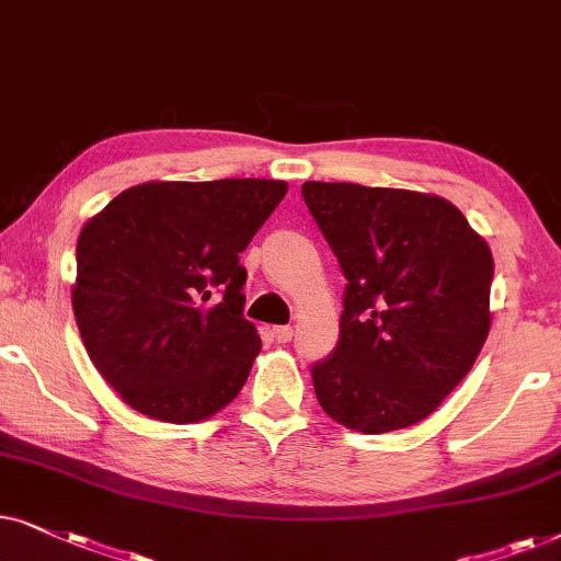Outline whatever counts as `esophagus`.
I'll return each mask as SVG.
<instances>
[{"instance_id": "obj_1", "label": "esophagus", "mask_w": 561, "mask_h": 561, "mask_svg": "<svg viewBox=\"0 0 561 561\" xmlns=\"http://www.w3.org/2000/svg\"><path fill=\"white\" fill-rule=\"evenodd\" d=\"M272 333H274L276 343H289V341H293V335H295V331L289 325H276Z\"/></svg>"}]
</instances>
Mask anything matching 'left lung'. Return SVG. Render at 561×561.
Segmentation results:
<instances>
[{
    "mask_svg": "<svg viewBox=\"0 0 561 561\" xmlns=\"http://www.w3.org/2000/svg\"><path fill=\"white\" fill-rule=\"evenodd\" d=\"M346 274L339 346L312 367L320 408L358 433L421 423L469 375L492 325V251L428 192L305 182Z\"/></svg>",
    "mask_w": 561,
    "mask_h": 561,
    "instance_id": "obj_1",
    "label": "left lung"
}]
</instances>
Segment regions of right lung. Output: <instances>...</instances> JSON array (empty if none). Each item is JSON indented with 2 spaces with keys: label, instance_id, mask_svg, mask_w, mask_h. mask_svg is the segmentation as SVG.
<instances>
[{
  "label": "right lung",
  "instance_id": "1",
  "mask_svg": "<svg viewBox=\"0 0 561 561\" xmlns=\"http://www.w3.org/2000/svg\"><path fill=\"white\" fill-rule=\"evenodd\" d=\"M279 179L144 182L84 222L73 318L96 371L133 410L199 423L236 400L261 351L238 253L287 194ZM220 286L224 300L210 304Z\"/></svg>",
  "mask_w": 561,
  "mask_h": 561
}]
</instances>
